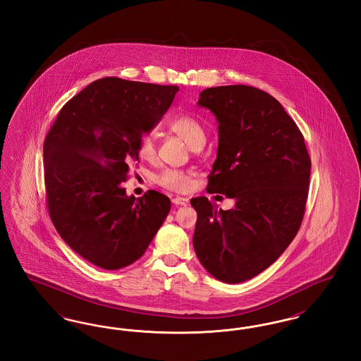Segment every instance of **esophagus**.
I'll use <instances>...</instances> for the list:
<instances>
[{
	"label": "esophagus",
	"instance_id": "34e87169",
	"mask_svg": "<svg viewBox=\"0 0 361 361\" xmlns=\"http://www.w3.org/2000/svg\"><path fill=\"white\" fill-rule=\"evenodd\" d=\"M173 204L176 206H188L189 200L187 197H181V196H176L172 199Z\"/></svg>",
	"mask_w": 361,
	"mask_h": 361
}]
</instances>
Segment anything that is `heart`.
<instances>
[{"label":"heart","mask_w":361,"mask_h":361,"mask_svg":"<svg viewBox=\"0 0 361 361\" xmlns=\"http://www.w3.org/2000/svg\"><path fill=\"white\" fill-rule=\"evenodd\" d=\"M169 128L173 133L183 137L189 146L193 149L197 145L206 142V131L200 121L190 115H177L168 121ZM137 154L143 159H153L155 157L154 137L152 134H142L137 139ZM159 185L165 188L184 192L190 187L192 180L190 174L178 169H165L157 176Z\"/></svg>","instance_id":"b5f03b06"}]
</instances>
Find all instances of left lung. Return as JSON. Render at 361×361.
<instances>
[{"label": "left lung", "instance_id": "left-lung-1", "mask_svg": "<svg viewBox=\"0 0 361 361\" xmlns=\"http://www.w3.org/2000/svg\"><path fill=\"white\" fill-rule=\"evenodd\" d=\"M197 105L219 124L207 192L234 199L235 206L224 211L206 196L193 197V247L209 275L242 283L271 267L295 238L306 208L311 159L295 121L264 90L208 87Z\"/></svg>", "mask_w": 361, "mask_h": 361}]
</instances>
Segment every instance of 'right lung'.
Returning a JSON list of instances; mask_svg holds the SVG:
<instances>
[{
	"mask_svg": "<svg viewBox=\"0 0 361 361\" xmlns=\"http://www.w3.org/2000/svg\"><path fill=\"white\" fill-rule=\"evenodd\" d=\"M177 86L116 77L92 82L63 105L44 146L52 224L70 247L106 271L142 257L171 211L168 196H127L121 184L139 161L137 139L172 105Z\"/></svg>",
	"mask_w": 361,
	"mask_h": 361,
	"instance_id": "right-lung-1",
	"label": "right lung"
}]
</instances>
